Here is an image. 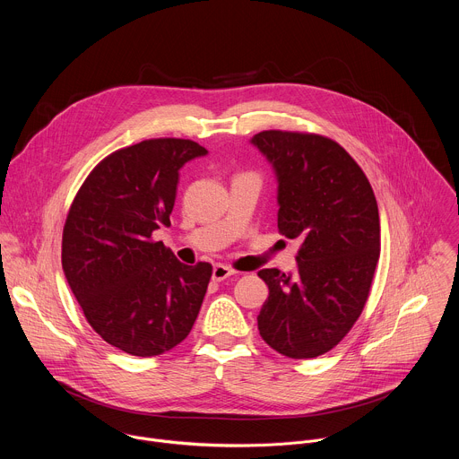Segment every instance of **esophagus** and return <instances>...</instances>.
Segmentation results:
<instances>
[{
	"instance_id": "esophagus-1",
	"label": "esophagus",
	"mask_w": 459,
	"mask_h": 459,
	"mask_svg": "<svg viewBox=\"0 0 459 459\" xmlns=\"http://www.w3.org/2000/svg\"><path fill=\"white\" fill-rule=\"evenodd\" d=\"M232 274H236V271H232L230 267L221 265V264L214 265V269H212V280H214V281H223V280L230 278Z\"/></svg>"
}]
</instances>
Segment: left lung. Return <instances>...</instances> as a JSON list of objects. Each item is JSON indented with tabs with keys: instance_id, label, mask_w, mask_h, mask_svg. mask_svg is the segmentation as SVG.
Segmentation results:
<instances>
[{
	"instance_id": "8db88e82",
	"label": "left lung",
	"mask_w": 459,
	"mask_h": 459,
	"mask_svg": "<svg viewBox=\"0 0 459 459\" xmlns=\"http://www.w3.org/2000/svg\"><path fill=\"white\" fill-rule=\"evenodd\" d=\"M250 143L278 181V230L299 239L296 273L264 269L269 298L257 329L294 359L336 347L359 317L379 259V214L372 186L336 142L264 130Z\"/></svg>"
}]
</instances>
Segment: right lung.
<instances>
[{
  "label": "right lung",
  "instance_id": "obj_1",
  "mask_svg": "<svg viewBox=\"0 0 459 459\" xmlns=\"http://www.w3.org/2000/svg\"><path fill=\"white\" fill-rule=\"evenodd\" d=\"M207 156L190 140H147L112 152L78 190L63 229L61 265L92 329L140 358L181 343L212 276L154 241L170 225L179 169Z\"/></svg>",
  "mask_w": 459,
  "mask_h": 459
}]
</instances>
